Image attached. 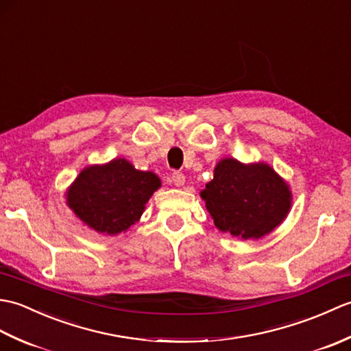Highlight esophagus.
Segmentation results:
<instances>
[{"label":"esophagus","mask_w":351,"mask_h":351,"mask_svg":"<svg viewBox=\"0 0 351 351\" xmlns=\"http://www.w3.org/2000/svg\"><path fill=\"white\" fill-rule=\"evenodd\" d=\"M171 182H173L176 187H181V185H184L185 176L182 171H173V173H171Z\"/></svg>","instance_id":"1"}]
</instances>
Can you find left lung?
<instances>
[{"instance_id": "1", "label": "left lung", "mask_w": 351, "mask_h": 351, "mask_svg": "<svg viewBox=\"0 0 351 351\" xmlns=\"http://www.w3.org/2000/svg\"><path fill=\"white\" fill-rule=\"evenodd\" d=\"M206 210L221 232L238 238H261L280 225L291 208V191L264 162L221 160L214 180L202 191Z\"/></svg>"}]
</instances>
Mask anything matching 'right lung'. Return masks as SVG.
Listing matches in <instances>:
<instances>
[{
	"label": "right lung",
	"mask_w": 351,
	"mask_h": 351,
	"mask_svg": "<svg viewBox=\"0 0 351 351\" xmlns=\"http://www.w3.org/2000/svg\"><path fill=\"white\" fill-rule=\"evenodd\" d=\"M161 185L152 171H140L123 160L84 169L68 191V205L96 232H125L143 214Z\"/></svg>",
	"instance_id": "add662e5"
}]
</instances>
